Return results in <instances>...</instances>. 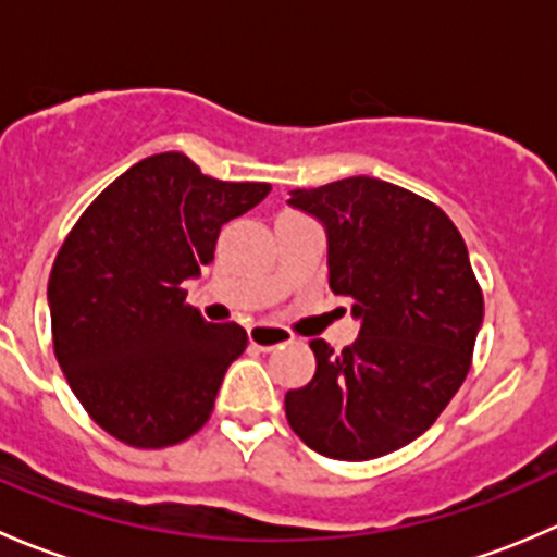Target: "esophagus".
<instances>
[{
  "label": "esophagus",
  "instance_id": "34e87169",
  "mask_svg": "<svg viewBox=\"0 0 557 557\" xmlns=\"http://www.w3.org/2000/svg\"><path fill=\"white\" fill-rule=\"evenodd\" d=\"M247 339H250V345H256L258 350H274V347L294 342V334L285 329H280V325L258 323V325H250V331H247Z\"/></svg>",
  "mask_w": 557,
  "mask_h": 557
}]
</instances>
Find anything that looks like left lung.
I'll return each instance as SVG.
<instances>
[{
    "label": "left lung",
    "mask_w": 557,
    "mask_h": 557,
    "mask_svg": "<svg viewBox=\"0 0 557 557\" xmlns=\"http://www.w3.org/2000/svg\"><path fill=\"white\" fill-rule=\"evenodd\" d=\"M288 205L323 223L329 285L361 331L342 352L310 342L318 369L285 414L325 458H380L425 434L469 374L485 310L469 250L440 207L377 177L296 188Z\"/></svg>",
    "instance_id": "8db88e82"
}]
</instances>
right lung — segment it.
Segmentation results:
<instances>
[{
    "label": "right lung",
    "instance_id": "obj_1",
    "mask_svg": "<svg viewBox=\"0 0 557 557\" xmlns=\"http://www.w3.org/2000/svg\"><path fill=\"white\" fill-rule=\"evenodd\" d=\"M269 190L207 177L183 153H156L107 185L64 239L48 280L53 350L107 434L159 450L207 423L247 334L207 323L185 305L183 283L212 261L223 223Z\"/></svg>",
    "mask_w": 557,
    "mask_h": 557
}]
</instances>
